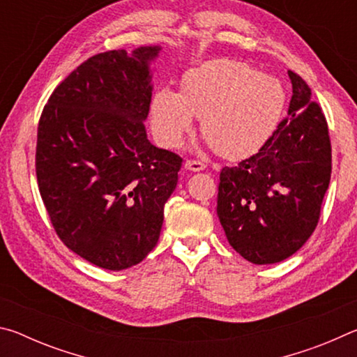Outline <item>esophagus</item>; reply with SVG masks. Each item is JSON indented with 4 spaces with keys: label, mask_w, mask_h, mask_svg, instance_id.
Instances as JSON below:
<instances>
[{
    "label": "esophagus",
    "mask_w": 357,
    "mask_h": 357,
    "mask_svg": "<svg viewBox=\"0 0 357 357\" xmlns=\"http://www.w3.org/2000/svg\"><path fill=\"white\" fill-rule=\"evenodd\" d=\"M184 168L189 172H203L204 168H206V165H204L200 160H185Z\"/></svg>",
    "instance_id": "34e87169"
}]
</instances>
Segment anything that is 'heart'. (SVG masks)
<instances>
[{
	"instance_id": "heart-1",
	"label": "heart",
	"mask_w": 357,
	"mask_h": 357,
	"mask_svg": "<svg viewBox=\"0 0 357 357\" xmlns=\"http://www.w3.org/2000/svg\"><path fill=\"white\" fill-rule=\"evenodd\" d=\"M285 91L273 77L233 59H214L190 69L181 94L160 89L151 100V126L165 148H178L202 119V134L227 159L255 154L279 124Z\"/></svg>"
}]
</instances>
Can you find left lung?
I'll return each instance as SVG.
<instances>
[{
	"mask_svg": "<svg viewBox=\"0 0 357 357\" xmlns=\"http://www.w3.org/2000/svg\"><path fill=\"white\" fill-rule=\"evenodd\" d=\"M293 84L288 116L263 148L220 172L217 215L229 245L253 264L283 261L315 229L331 181L328 123L302 78Z\"/></svg>",
	"mask_w": 357,
	"mask_h": 357,
	"instance_id": "1",
	"label": "left lung"
}]
</instances>
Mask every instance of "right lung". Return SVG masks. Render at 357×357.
<instances>
[{"instance_id":"right-lung-1","label":"right lung","mask_w":357,"mask_h":357,"mask_svg":"<svg viewBox=\"0 0 357 357\" xmlns=\"http://www.w3.org/2000/svg\"><path fill=\"white\" fill-rule=\"evenodd\" d=\"M159 45L94 55L58 84L40 114L36 174L59 239L108 271L154 249L183 159L146 135Z\"/></svg>"}]
</instances>
